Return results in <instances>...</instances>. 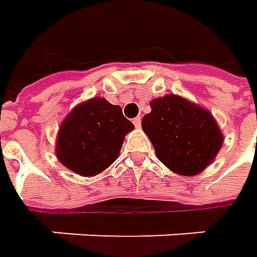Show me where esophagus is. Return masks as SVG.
Here are the masks:
<instances>
[{
    "label": "esophagus",
    "instance_id": "obj_1",
    "mask_svg": "<svg viewBox=\"0 0 257 257\" xmlns=\"http://www.w3.org/2000/svg\"><path fill=\"white\" fill-rule=\"evenodd\" d=\"M133 123H134V125L139 128V127L142 125V117H140V115H139V117H136V118L133 120Z\"/></svg>",
    "mask_w": 257,
    "mask_h": 257
}]
</instances>
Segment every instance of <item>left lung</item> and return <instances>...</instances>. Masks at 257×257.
Wrapping results in <instances>:
<instances>
[{"mask_svg": "<svg viewBox=\"0 0 257 257\" xmlns=\"http://www.w3.org/2000/svg\"><path fill=\"white\" fill-rule=\"evenodd\" d=\"M150 107L142 127L167 169L196 176L213 163L222 149L223 133L209 110L176 94L154 98Z\"/></svg>", "mask_w": 257, "mask_h": 257, "instance_id": "obj_1", "label": "left lung"}]
</instances>
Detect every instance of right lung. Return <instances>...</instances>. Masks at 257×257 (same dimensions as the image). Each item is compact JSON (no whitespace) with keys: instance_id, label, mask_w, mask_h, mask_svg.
Returning a JSON list of instances; mask_svg holds the SVG:
<instances>
[{"instance_id":"add662e5","label":"right lung","mask_w":257,"mask_h":257,"mask_svg":"<svg viewBox=\"0 0 257 257\" xmlns=\"http://www.w3.org/2000/svg\"><path fill=\"white\" fill-rule=\"evenodd\" d=\"M133 128L134 124L124 117L120 105L93 97L77 104L63 120L55 156L68 170L91 177L115 162L125 134Z\"/></svg>"}]
</instances>
